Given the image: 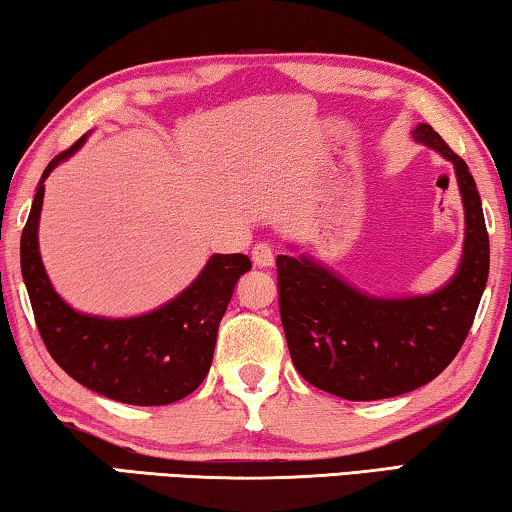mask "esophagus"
Masks as SVG:
<instances>
[{
	"label": "esophagus",
	"instance_id": "esophagus-1",
	"mask_svg": "<svg viewBox=\"0 0 512 512\" xmlns=\"http://www.w3.org/2000/svg\"><path fill=\"white\" fill-rule=\"evenodd\" d=\"M251 261H254L256 268H270L274 263V251L268 242H258L251 247Z\"/></svg>",
	"mask_w": 512,
	"mask_h": 512
}]
</instances>
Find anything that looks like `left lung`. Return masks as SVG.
I'll return each mask as SVG.
<instances>
[{
	"label": "left lung",
	"mask_w": 512,
	"mask_h": 512,
	"mask_svg": "<svg viewBox=\"0 0 512 512\" xmlns=\"http://www.w3.org/2000/svg\"><path fill=\"white\" fill-rule=\"evenodd\" d=\"M413 138L453 161L462 191L464 256L450 284L420 298H369L305 256H277L279 314L295 369L314 388L351 402L397 397L436 379L469 335L490 272L469 166L429 124H418Z\"/></svg>",
	"instance_id": "1"
}]
</instances>
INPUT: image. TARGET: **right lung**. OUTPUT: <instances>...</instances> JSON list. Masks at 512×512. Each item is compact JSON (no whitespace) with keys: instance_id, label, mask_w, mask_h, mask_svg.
Segmentation results:
<instances>
[{"instance_id":"add662e5","label":"right lung","mask_w":512,"mask_h":512,"mask_svg":"<svg viewBox=\"0 0 512 512\" xmlns=\"http://www.w3.org/2000/svg\"><path fill=\"white\" fill-rule=\"evenodd\" d=\"M83 143L85 136L43 170L22 228L20 268L36 328L57 365L85 388L122 404H173L194 392L210 372L221 316L251 261L244 254H214L187 291L145 316L99 318L73 311L50 286L36 231L43 180Z\"/></svg>"}]
</instances>
